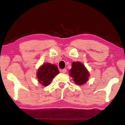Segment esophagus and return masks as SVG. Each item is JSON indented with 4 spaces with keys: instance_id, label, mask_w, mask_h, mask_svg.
Listing matches in <instances>:
<instances>
[{
    "instance_id": "obj_1",
    "label": "esophagus",
    "mask_w": 125,
    "mask_h": 125,
    "mask_svg": "<svg viewBox=\"0 0 125 125\" xmlns=\"http://www.w3.org/2000/svg\"><path fill=\"white\" fill-rule=\"evenodd\" d=\"M61 72H62L64 73H66V69H65H65H62V71H61Z\"/></svg>"
}]
</instances>
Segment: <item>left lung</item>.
Returning <instances> with one entry per match:
<instances>
[{
  "label": "left lung",
  "mask_w": 125,
  "mask_h": 125,
  "mask_svg": "<svg viewBox=\"0 0 125 125\" xmlns=\"http://www.w3.org/2000/svg\"><path fill=\"white\" fill-rule=\"evenodd\" d=\"M70 76L77 85L84 84L88 80L89 73L85 66L80 62H73L72 68L70 69Z\"/></svg>",
  "instance_id": "8db88e82"
}]
</instances>
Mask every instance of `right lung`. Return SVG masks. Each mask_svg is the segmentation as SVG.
Segmentation results:
<instances>
[{
	"label": "right lung",
	"instance_id": "add662e5",
	"mask_svg": "<svg viewBox=\"0 0 125 125\" xmlns=\"http://www.w3.org/2000/svg\"><path fill=\"white\" fill-rule=\"evenodd\" d=\"M59 73L57 66L50 63H45L39 68L37 78L39 83L44 86L50 84L52 80Z\"/></svg>",
	"mask_w": 125,
	"mask_h": 125
}]
</instances>
